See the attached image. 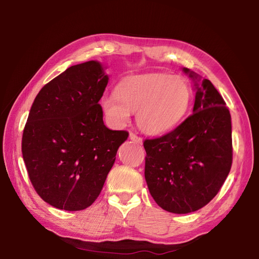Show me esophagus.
<instances>
[{
	"label": "esophagus",
	"instance_id": "obj_1",
	"mask_svg": "<svg viewBox=\"0 0 259 259\" xmlns=\"http://www.w3.org/2000/svg\"><path fill=\"white\" fill-rule=\"evenodd\" d=\"M129 138H130V140H133V142L137 143V144H142V143H143V139L140 138L139 136L134 134V133H130V134H129Z\"/></svg>",
	"mask_w": 259,
	"mask_h": 259
}]
</instances>
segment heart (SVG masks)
I'll use <instances>...</instances> for the list:
<instances>
[{
  "label": "heart",
  "mask_w": 259,
  "mask_h": 259,
  "mask_svg": "<svg viewBox=\"0 0 259 259\" xmlns=\"http://www.w3.org/2000/svg\"><path fill=\"white\" fill-rule=\"evenodd\" d=\"M192 90L182 76L151 73L126 77L115 94L104 96L102 108L115 128L128 123L137 112V123L144 133L161 135L181 123L190 108Z\"/></svg>",
  "instance_id": "1"
}]
</instances>
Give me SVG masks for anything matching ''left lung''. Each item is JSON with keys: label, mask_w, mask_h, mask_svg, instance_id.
<instances>
[{"label": "left lung", "mask_w": 259, "mask_h": 259, "mask_svg": "<svg viewBox=\"0 0 259 259\" xmlns=\"http://www.w3.org/2000/svg\"><path fill=\"white\" fill-rule=\"evenodd\" d=\"M183 71L194 80L193 114L166 135L144 142L148 190L162 209L174 213L208 204L229 176L233 156L224 99L207 78L200 82L198 74Z\"/></svg>", "instance_id": "obj_1"}]
</instances>
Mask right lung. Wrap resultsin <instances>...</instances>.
Returning a JSON list of instances; mask_svg holds the SVG:
<instances>
[{
    "instance_id": "1",
    "label": "right lung",
    "mask_w": 259,
    "mask_h": 259,
    "mask_svg": "<svg viewBox=\"0 0 259 259\" xmlns=\"http://www.w3.org/2000/svg\"><path fill=\"white\" fill-rule=\"evenodd\" d=\"M108 83L102 64L67 68L42 88L30 107L21 152L43 201L67 211L93 204L128 131L111 130L98 102Z\"/></svg>"
}]
</instances>
